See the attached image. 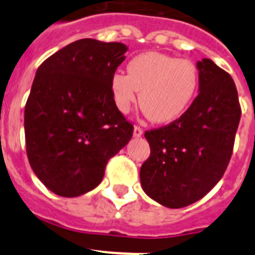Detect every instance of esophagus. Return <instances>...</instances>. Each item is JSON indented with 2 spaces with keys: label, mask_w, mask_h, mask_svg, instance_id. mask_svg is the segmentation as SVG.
<instances>
[{
  "label": "esophagus",
  "mask_w": 255,
  "mask_h": 255,
  "mask_svg": "<svg viewBox=\"0 0 255 255\" xmlns=\"http://www.w3.org/2000/svg\"><path fill=\"white\" fill-rule=\"evenodd\" d=\"M141 135H143V129H141L139 125H136L134 128V136L135 138H139V136H141Z\"/></svg>",
  "instance_id": "1"
}]
</instances>
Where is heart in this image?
I'll use <instances>...</instances> for the list:
<instances>
[{"mask_svg": "<svg viewBox=\"0 0 255 255\" xmlns=\"http://www.w3.org/2000/svg\"><path fill=\"white\" fill-rule=\"evenodd\" d=\"M199 88V73L191 61L161 52H145L128 64V74L111 78V92L119 111L128 114L138 100L150 121L167 124L189 108Z\"/></svg>", "mask_w": 255, "mask_h": 255, "instance_id": "b5f03b06", "label": "heart"}]
</instances>
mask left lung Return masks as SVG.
<instances>
[{
  "label": "left lung",
  "mask_w": 255,
  "mask_h": 255,
  "mask_svg": "<svg viewBox=\"0 0 255 255\" xmlns=\"http://www.w3.org/2000/svg\"><path fill=\"white\" fill-rule=\"evenodd\" d=\"M199 94L179 119L145 131L150 154L143 190L168 208L195 203L224 176L242 116L235 83L209 58L199 61Z\"/></svg>",
  "instance_id": "obj_1"
}]
</instances>
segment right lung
I'll return each mask as SVG.
<instances>
[{
  "mask_svg": "<svg viewBox=\"0 0 255 255\" xmlns=\"http://www.w3.org/2000/svg\"><path fill=\"white\" fill-rule=\"evenodd\" d=\"M126 46L85 38L42 62L24 114L31 170L55 194L79 197L101 184L134 125L114 102L111 78Z\"/></svg>",
  "mask_w": 255,
  "mask_h": 255,
  "instance_id": "add662e5",
  "label": "right lung"
}]
</instances>
